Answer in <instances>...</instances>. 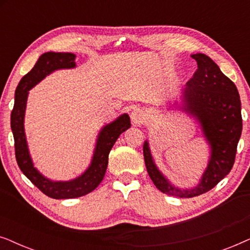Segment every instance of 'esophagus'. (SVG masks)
<instances>
[{
    "instance_id": "esophagus-1",
    "label": "esophagus",
    "mask_w": 250,
    "mask_h": 250,
    "mask_svg": "<svg viewBox=\"0 0 250 250\" xmlns=\"http://www.w3.org/2000/svg\"><path fill=\"white\" fill-rule=\"evenodd\" d=\"M146 114L145 109L136 108L131 112V121L133 124H135V125L142 124V123L146 121Z\"/></svg>"
}]
</instances>
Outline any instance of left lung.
<instances>
[{
	"label": "left lung",
	"mask_w": 250,
	"mask_h": 250,
	"mask_svg": "<svg viewBox=\"0 0 250 250\" xmlns=\"http://www.w3.org/2000/svg\"><path fill=\"white\" fill-rule=\"evenodd\" d=\"M198 69L187 83L182 109L196 117L210 146V158L197 187L179 189L159 172L150 153L148 141L143 145L146 167L153 184L163 193L180 198H192L213 189L233 167L242 131L241 102L233 82L206 54L191 56Z\"/></svg>",
	"instance_id": "obj_1"
}]
</instances>
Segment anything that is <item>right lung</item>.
Listing matches in <instances>:
<instances>
[{"label":"right lung","instance_id":"add662e5","mask_svg":"<svg viewBox=\"0 0 250 250\" xmlns=\"http://www.w3.org/2000/svg\"><path fill=\"white\" fill-rule=\"evenodd\" d=\"M75 57L76 56L74 53L63 52H46L42 54L33 69L20 80L16 88L15 105L11 112V129L15 139L16 159L19 168L34 186L53 199H70L92 192L104 180L108 166V156L112 146L117 141L119 135L131 126V121L127 114L119 116L116 121L105 125L98 135L91 165L77 179L66 182L51 181L44 177L34 167L27 146L25 129H23V118H25L28 91L52 71L74 68L76 66Z\"/></svg>","mask_w":250,"mask_h":250}]
</instances>
